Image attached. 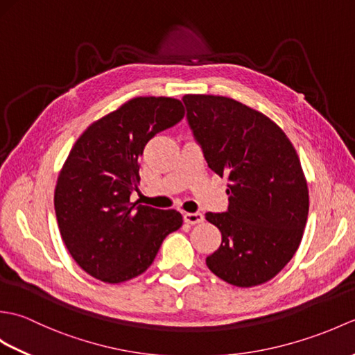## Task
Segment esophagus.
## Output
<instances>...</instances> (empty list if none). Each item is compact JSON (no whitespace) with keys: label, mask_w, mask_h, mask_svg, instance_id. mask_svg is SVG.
Returning a JSON list of instances; mask_svg holds the SVG:
<instances>
[{"label":"esophagus","mask_w":355,"mask_h":355,"mask_svg":"<svg viewBox=\"0 0 355 355\" xmlns=\"http://www.w3.org/2000/svg\"><path fill=\"white\" fill-rule=\"evenodd\" d=\"M183 218H184V221H186L187 224H200V223L205 221V215H202L201 212H195V214L186 212V214L183 215Z\"/></svg>","instance_id":"obj_1"}]
</instances>
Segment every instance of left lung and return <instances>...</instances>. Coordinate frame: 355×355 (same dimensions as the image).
Instances as JSON below:
<instances>
[{"label": "left lung", "mask_w": 355, "mask_h": 355, "mask_svg": "<svg viewBox=\"0 0 355 355\" xmlns=\"http://www.w3.org/2000/svg\"><path fill=\"white\" fill-rule=\"evenodd\" d=\"M187 123L207 166L229 175V207L206 214L221 245L209 270L235 286L270 281L302 241L310 209L296 149L273 120L223 96L186 94Z\"/></svg>", "instance_id": "8db88e82"}]
</instances>
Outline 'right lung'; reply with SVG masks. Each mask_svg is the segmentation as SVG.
<instances>
[{"instance_id":"right-lung-1","label":"right lung","mask_w":355,"mask_h":355,"mask_svg":"<svg viewBox=\"0 0 355 355\" xmlns=\"http://www.w3.org/2000/svg\"><path fill=\"white\" fill-rule=\"evenodd\" d=\"M184 117L172 97H135L89 125L59 173L55 212L59 232L89 276L120 284L141 275L183 216L131 202L139 187V157L157 132Z\"/></svg>"}]
</instances>
